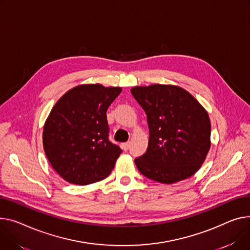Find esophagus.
<instances>
[{
	"label": "esophagus",
	"mask_w": 250,
	"mask_h": 250,
	"mask_svg": "<svg viewBox=\"0 0 250 250\" xmlns=\"http://www.w3.org/2000/svg\"><path fill=\"white\" fill-rule=\"evenodd\" d=\"M129 146H130V143H129V142L125 143V144H123V148L125 149V151H127V149L129 148Z\"/></svg>",
	"instance_id": "1"
}]
</instances>
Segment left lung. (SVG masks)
Listing matches in <instances>:
<instances>
[{
  "mask_svg": "<svg viewBox=\"0 0 250 250\" xmlns=\"http://www.w3.org/2000/svg\"><path fill=\"white\" fill-rule=\"evenodd\" d=\"M130 92L146 114V152L135 160L146 178L174 184L201 168L211 146L206 109L187 90L171 84L135 86Z\"/></svg>",
  "mask_w": 250,
  "mask_h": 250,
  "instance_id": "1",
  "label": "left lung"
}]
</instances>
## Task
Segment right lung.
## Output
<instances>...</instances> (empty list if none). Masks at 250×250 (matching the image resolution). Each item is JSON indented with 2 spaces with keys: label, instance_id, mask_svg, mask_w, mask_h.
Returning a JSON list of instances; mask_svg holds the SVG:
<instances>
[{
  "label": "right lung",
  "instance_id": "1",
  "mask_svg": "<svg viewBox=\"0 0 250 250\" xmlns=\"http://www.w3.org/2000/svg\"><path fill=\"white\" fill-rule=\"evenodd\" d=\"M122 87L80 84L65 92L43 126V147L55 172L75 185L105 179L122 149L108 141L106 110Z\"/></svg>",
  "mask_w": 250,
  "mask_h": 250
}]
</instances>
